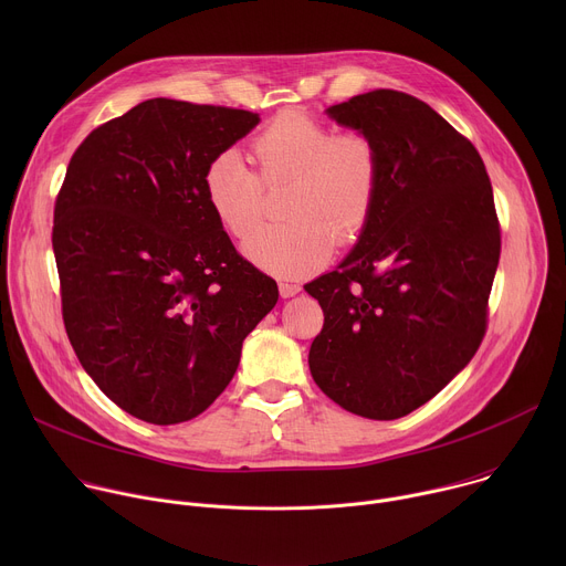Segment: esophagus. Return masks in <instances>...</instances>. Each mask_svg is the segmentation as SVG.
<instances>
[{
  "instance_id": "34e87169",
  "label": "esophagus",
  "mask_w": 566,
  "mask_h": 566,
  "mask_svg": "<svg viewBox=\"0 0 566 566\" xmlns=\"http://www.w3.org/2000/svg\"><path fill=\"white\" fill-rule=\"evenodd\" d=\"M300 291H302V286L295 284V282H280V295H282V297H293V295H297Z\"/></svg>"
}]
</instances>
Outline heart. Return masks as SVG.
Listing matches in <instances>:
<instances>
[{
    "instance_id": "b5f03b06",
    "label": "heart",
    "mask_w": 566,
    "mask_h": 566,
    "mask_svg": "<svg viewBox=\"0 0 566 566\" xmlns=\"http://www.w3.org/2000/svg\"><path fill=\"white\" fill-rule=\"evenodd\" d=\"M258 175L237 151L217 154L203 195L219 226L244 239L262 219L264 186L289 184L277 223L258 228L247 258L277 277H302L367 228L380 186V151L365 132H334L304 112L277 114L253 140Z\"/></svg>"
}]
</instances>
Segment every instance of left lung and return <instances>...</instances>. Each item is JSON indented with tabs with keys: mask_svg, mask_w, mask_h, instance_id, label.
Masks as SVG:
<instances>
[{
	"mask_svg": "<svg viewBox=\"0 0 566 566\" xmlns=\"http://www.w3.org/2000/svg\"><path fill=\"white\" fill-rule=\"evenodd\" d=\"M327 114L374 138L380 186L356 249L304 286L325 313L308 367L347 412L391 421L437 396L486 334L493 186L474 145L410 94L374 90Z\"/></svg>",
	"mask_w": 566,
	"mask_h": 566,
	"instance_id": "1",
	"label": "left lung"
}]
</instances>
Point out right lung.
I'll list each match as a JSON object with an SVG mask.
<instances>
[{
    "instance_id": "obj_1",
    "label": "right lung",
    "mask_w": 566,
    "mask_h": 566,
    "mask_svg": "<svg viewBox=\"0 0 566 566\" xmlns=\"http://www.w3.org/2000/svg\"><path fill=\"white\" fill-rule=\"evenodd\" d=\"M258 123L151 98L69 160L51 234L64 329L94 382L140 421L208 410L277 302L275 280L234 251L203 195L210 160Z\"/></svg>"
}]
</instances>
